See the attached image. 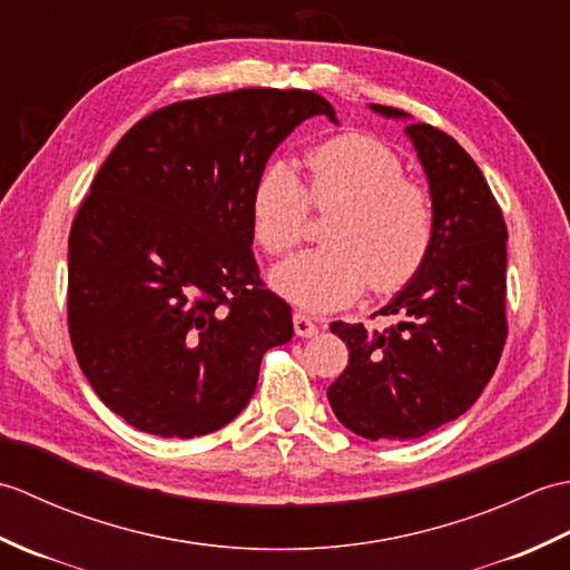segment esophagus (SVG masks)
Returning a JSON list of instances; mask_svg holds the SVG:
<instances>
[{
  "mask_svg": "<svg viewBox=\"0 0 570 570\" xmlns=\"http://www.w3.org/2000/svg\"><path fill=\"white\" fill-rule=\"evenodd\" d=\"M294 331L298 337H313L318 333V325L304 316V313H294Z\"/></svg>",
  "mask_w": 570,
  "mask_h": 570,
  "instance_id": "obj_1",
  "label": "esophagus"
}]
</instances>
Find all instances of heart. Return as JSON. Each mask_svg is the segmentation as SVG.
<instances>
[{"label": "heart", "mask_w": 570, "mask_h": 570, "mask_svg": "<svg viewBox=\"0 0 570 570\" xmlns=\"http://www.w3.org/2000/svg\"><path fill=\"white\" fill-rule=\"evenodd\" d=\"M304 188L286 161L262 171L252 190V233L269 254L292 252L316 208H335L325 225L328 247L278 264L272 286L306 311H335L365 286L392 294L414 278L433 245L429 193L404 178V164L380 139L337 135L306 154Z\"/></svg>", "instance_id": "heart-1"}]
</instances>
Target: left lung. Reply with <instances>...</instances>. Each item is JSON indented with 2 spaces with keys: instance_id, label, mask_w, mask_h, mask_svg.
I'll return each instance as SVG.
<instances>
[{
  "instance_id": "obj_1",
  "label": "left lung",
  "mask_w": 570,
  "mask_h": 570,
  "mask_svg": "<svg viewBox=\"0 0 570 570\" xmlns=\"http://www.w3.org/2000/svg\"><path fill=\"white\" fill-rule=\"evenodd\" d=\"M384 117L402 110L370 105ZM426 171L435 229L426 264L380 313L386 331L335 321L350 350L328 386L337 421L362 439L411 441L475 404L498 370L507 337V225L485 176L445 131L409 125Z\"/></svg>"
}]
</instances>
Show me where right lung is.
I'll return each instance as SVG.
<instances>
[{"instance_id": "1", "label": "right lung", "mask_w": 570, "mask_h": 570, "mask_svg": "<svg viewBox=\"0 0 570 570\" xmlns=\"http://www.w3.org/2000/svg\"><path fill=\"white\" fill-rule=\"evenodd\" d=\"M311 90L245 88L161 107L92 178L68 237V333L105 406L161 439L233 421L262 355L292 341V308L264 288L252 190L308 117Z\"/></svg>"}]
</instances>
